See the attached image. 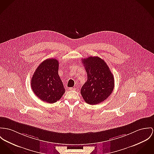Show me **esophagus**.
Instances as JSON below:
<instances>
[{"label": "esophagus", "instance_id": "34e87169", "mask_svg": "<svg viewBox=\"0 0 154 154\" xmlns=\"http://www.w3.org/2000/svg\"><path fill=\"white\" fill-rule=\"evenodd\" d=\"M75 88H73V87H70L69 88V90H75Z\"/></svg>", "mask_w": 154, "mask_h": 154}]
</instances>
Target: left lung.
Returning <instances> with one entry per match:
<instances>
[{
	"label": "left lung",
	"mask_w": 154,
	"mask_h": 154,
	"mask_svg": "<svg viewBox=\"0 0 154 154\" xmlns=\"http://www.w3.org/2000/svg\"><path fill=\"white\" fill-rule=\"evenodd\" d=\"M82 59L87 73V80L81 89V94L88 104H98L113 91L114 76L104 60L97 56Z\"/></svg>",
	"instance_id": "left-lung-1"
}]
</instances>
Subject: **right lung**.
<instances>
[{"label":"right lung","instance_id":"right-lung-1","mask_svg":"<svg viewBox=\"0 0 154 154\" xmlns=\"http://www.w3.org/2000/svg\"><path fill=\"white\" fill-rule=\"evenodd\" d=\"M59 61L48 59L36 69L31 80V87L35 94L48 103H54L65 93L58 73Z\"/></svg>","mask_w":154,"mask_h":154}]
</instances>
